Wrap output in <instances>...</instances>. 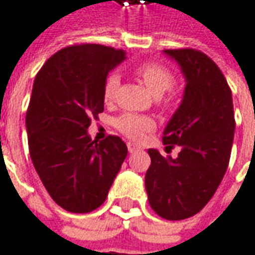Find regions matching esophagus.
<instances>
[{
    "mask_svg": "<svg viewBox=\"0 0 255 255\" xmlns=\"http://www.w3.org/2000/svg\"><path fill=\"white\" fill-rule=\"evenodd\" d=\"M127 147H128V151H129V152H135V151H138L139 149L138 145H135V144H132V142H128Z\"/></svg>",
    "mask_w": 255,
    "mask_h": 255,
    "instance_id": "obj_1",
    "label": "esophagus"
}]
</instances>
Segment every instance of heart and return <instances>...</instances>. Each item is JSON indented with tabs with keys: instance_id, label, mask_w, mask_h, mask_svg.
<instances>
[{
	"instance_id": "1",
	"label": "heart",
	"mask_w": 255,
	"mask_h": 255,
	"mask_svg": "<svg viewBox=\"0 0 255 255\" xmlns=\"http://www.w3.org/2000/svg\"><path fill=\"white\" fill-rule=\"evenodd\" d=\"M135 75L148 88V91L154 95L162 107H170L172 103L171 88L175 84L174 75L165 67L157 62H142L135 67ZM120 87V78L116 74L108 75L103 85V100L106 104L114 103L117 90ZM116 128L131 139H139L144 132L154 127V123L149 117L138 116L132 113H126L117 117L114 121Z\"/></svg>"
}]
</instances>
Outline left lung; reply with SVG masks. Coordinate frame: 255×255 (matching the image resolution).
<instances>
[{
  "instance_id": "left-lung-1",
  "label": "left lung",
  "mask_w": 255,
  "mask_h": 255,
  "mask_svg": "<svg viewBox=\"0 0 255 255\" xmlns=\"http://www.w3.org/2000/svg\"><path fill=\"white\" fill-rule=\"evenodd\" d=\"M187 78L183 103L164 129L167 148L180 145L177 158L148 149L151 165L145 190L151 208L165 220H185L200 213L227 171L234 139L231 88L224 74L204 52L165 50Z\"/></svg>"
}]
</instances>
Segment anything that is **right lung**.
Returning a JSON list of instances; mask_svg holds the SVG:
<instances>
[{"label": "right lung", "instance_id": "add662e5", "mask_svg": "<svg viewBox=\"0 0 255 255\" xmlns=\"http://www.w3.org/2000/svg\"><path fill=\"white\" fill-rule=\"evenodd\" d=\"M126 52L100 44H74L50 57L37 72L25 124L35 171L65 211L91 213L106 201L127 157L117 135L97 142L87 134L104 111L103 85Z\"/></svg>", "mask_w": 255, "mask_h": 255}]
</instances>
